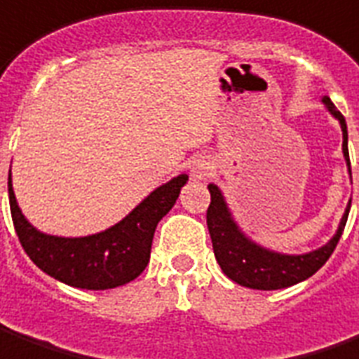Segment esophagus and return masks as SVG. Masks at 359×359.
<instances>
[{
	"mask_svg": "<svg viewBox=\"0 0 359 359\" xmlns=\"http://www.w3.org/2000/svg\"><path fill=\"white\" fill-rule=\"evenodd\" d=\"M189 170H191V177L194 180H205L212 170V164L207 158H197V160H194V164H191Z\"/></svg>",
	"mask_w": 359,
	"mask_h": 359,
	"instance_id": "esophagus-1",
	"label": "esophagus"
}]
</instances>
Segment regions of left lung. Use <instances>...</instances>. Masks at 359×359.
<instances>
[{"label":"left lung","instance_id":"left-lung-1","mask_svg":"<svg viewBox=\"0 0 359 359\" xmlns=\"http://www.w3.org/2000/svg\"><path fill=\"white\" fill-rule=\"evenodd\" d=\"M323 103L330 111V115L338 118V123L342 127V138H344L342 152H344L346 164H348V172L352 175L350 154H348L346 118L334 107L330 97L325 95ZM209 194H211V205L207 209V226H209V234H211L215 258L219 262L222 273L242 287L262 289V291L291 287L299 281H305L323 268L326 259L332 256L336 244L342 236L346 221H348V212H350V205H352V201L348 203L344 215H342V221L338 224V231L325 246L307 252V254H279V252L259 246L241 231V226L232 219L231 209H229V205H226L221 189L217 185L209 184Z\"/></svg>","mask_w":359,"mask_h":359}]
</instances>
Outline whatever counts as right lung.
Returning a JSON list of instances; mask_svg holds the SVG:
<instances>
[{"label":"right lung","mask_w":359,"mask_h":359,"mask_svg":"<svg viewBox=\"0 0 359 359\" xmlns=\"http://www.w3.org/2000/svg\"><path fill=\"white\" fill-rule=\"evenodd\" d=\"M187 175L160 185L111 229L80 238L52 236L36 231L17 205L9 170V205L19 242L44 273L78 289H113L137 279L150 259L160 219L174 207Z\"/></svg>","instance_id":"right-lung-1"}]
</instances>
